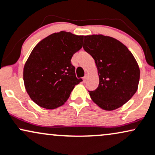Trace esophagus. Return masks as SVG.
Segmentation results:
<instances>
[{
  "label": "esophagus",
  "instance_id": "34e87169",
  "mask_svg": "<svg viewBox=\"0 0 155 155\" xmlns=\"http://www.w3.org/2000/svg\"><path fill=\"white\" fill-rule=\"evenodd\" d=\"M87 78H88V76H87V75H85V76H84V77H83V82H84V83L86 82Z\"/></svg>",
  "mask_w": 155,
  "mask_h": 155
}]
</instances>
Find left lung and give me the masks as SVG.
<instances>
[{"instance_id": "1", "label": "left lung", "mask_w": 155, "mask_h": 155, "mask_svg": "<svg viewBox=\"0 0 155 155\" xmlns=\"http://www.w3.org/2000/svg\"><path fill=\"white\" fill-rule=\"evenodd\" d=\"M83 48L95 60L99 84L88 91L99 107L112 111L125 104L136 94L140 70L132 53L115 38L102 35L84 37Z\"/></svg>"}]
</instances>
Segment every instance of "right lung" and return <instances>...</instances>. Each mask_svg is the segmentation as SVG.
Segmentation results:
<instances>
[{"label": "right lung", "instance_id": "right-lung-1", "mask_svg": "<svg viewBox=\"0 0 155 155\" xmlns=\"http://www.w3.org/2000/svg\"><path fill=\"white\" fill-rule=\"evenodd\" d=\"M83 35L61 31L41 41L32 49L23 70L27 93L38 106L54 110L62 106L74 85L83 81L71 63L83 47Z\"/></svg>", "mask_w": 155, "mask_h": 155}]
</instances>
